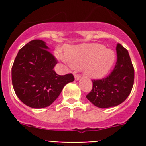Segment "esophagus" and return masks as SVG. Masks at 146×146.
<instances>
[{
  "label": "esophagus",
  "instance_id": "34e87169",
  "mask_svg": "<svg viewBox=\"0 0 146 146\" xmlns=\"http://www.w3.org/2000/svg\"><path fill=\"white\" fill-rule=\"evenodd\" d=\"M74 77H75V80H79L81 78V76L80 74H75L74 75Z\"/></svg>",
  "mask_w": 146,
  "mask_h": 146
}]
</instances>
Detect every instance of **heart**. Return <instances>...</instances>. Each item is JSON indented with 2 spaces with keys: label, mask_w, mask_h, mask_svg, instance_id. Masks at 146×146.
<instances>
[{
  "label": "heart",
  "mask_w": 146,
  "mask_h": 146,
  "mask_svg": "<svg viewBox=\"0 0 146 146\" xmlns=\"http://www.w3.org/2000/svg\"><path fill=\"white\" fill-rule=\"evenodd\" d=\"M66 60L74 68H82L86 75L101 78L112 67L115 54L113 50L102 44H84L66 49Z\"/></svg>",
  "instance_id": "1"
}]
</instances>
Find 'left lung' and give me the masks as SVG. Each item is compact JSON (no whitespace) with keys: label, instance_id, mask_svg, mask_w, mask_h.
<instances>
[{"label":"left lung","instance_id":"8db88e82","mask_svg":"<svg viewBox=\"0 0 146 146\" xmlns=\"http://www.w3.org/2000/svg\"><path fill=\"white\" fill-rule=\"evenodd\" d=\"M117 62L107 77L92 80V89L86 96L95 106L107 108L121 104L130 94L134 83V68L128 50L118 43Z\"/></svg>","mask_w":146,"mask_h":146}]
</instances>
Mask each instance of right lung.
Masks as SVG:
<instances>
[{
	"instance_id": "1",
	"label": "right lung",
	"mask_w": 146,
	"mask_h": 146,
	"mask_svg": "<svg viewBox=\"0 0 146 146\" xmlns=\"http://www.w3.org/2000/svg\"><path fill=\"white\" fill-rule=\"evenodd\" d=\"M42 40H33L17 54L12 66V84L19 100L33 108L52 104L64 86L73 82L72 73L58 75L54 70V56Z\"/></svg>"
}]
</instances>
